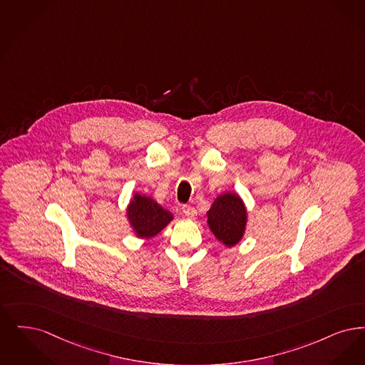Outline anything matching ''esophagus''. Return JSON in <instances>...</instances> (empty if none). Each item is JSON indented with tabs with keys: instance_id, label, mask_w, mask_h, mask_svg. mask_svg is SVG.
<instances>
[{
	"instance_id": "obj_1",
	"label": "esophagus",
	"mask_w": 365,
	"mask_h": 365,
	"mask_svg": "<svg viewBox=\"0 0 365 365\" xmlns=\"http://www.w3.org/2000/svg\"><path fill=\"white\" fill-rule=\"evenodd\" d=\"M182 212H184V215L188 217V218H195V217L197 215L196 208L192 206H182Z\"/></svg>"
}]
</instances>
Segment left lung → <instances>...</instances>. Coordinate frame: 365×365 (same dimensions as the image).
I'll use <instances>...</instances> for the list:
<instances>
[{
  "mask_svg": "<svg viewBox=\"0 0 365 365\" xmlns=\"http://www.w3.org/2000/svg\"><path fill=\"white\" fill-rule=\"evenodd\" d=\"M207 223L212 235L226 247L240 242L247 226V208L237 193L220 195L207 211Z\"/></svg>",
  "mask_w": 365,
  "mask_h": 365,
  "instance_id": "left-lung-1",
  "label": "left lung"
}]
</instances>
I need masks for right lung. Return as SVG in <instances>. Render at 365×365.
<instances>
[{
	"label": "right lung",
	"mask_w": 365,
	"mask_h": 365,
	"mask_svg": "<svg viewBox=\"0 0 365 365\" xmlns=\"http://www.w3.org/2000/svg\"><path fill=\"white\" fill-rule=\"evenodd\" d=\"M127 217L129 223L140 238L157 236L173 220V214L158 205L154 199L135 193L128 205Z\"/></svg>",
	"instance_id": "right-lung-1"
}]
</instances>
